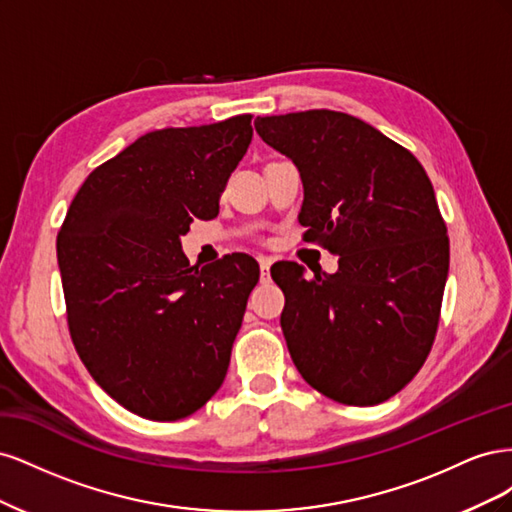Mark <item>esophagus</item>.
I'll return each instance as SVG.
<instances>
[{
  "label": "esophagus",
  "instance_id": "obj_1",
  "mask_svg": "<svg viewBox=\"0 0 512 512\" xmlns=\"http://www.w3.org/2000/svg\"><path fill=\"white\" fill-rule=\"evenodd\" d=\"M258 265H260V277H262V280H269V269L273 265V260L267 258V256H260L258 258Z\"/></svg>",
  "mask_w": 512,
  "mask_h": 512
}]
</instances>
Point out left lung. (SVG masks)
<instances>
[{"label":"left lung","mask_w":512,"mask_h":512,"mask_svg":"<svg viewBox=\"0 0 512 512\" xmlns=\"http://www.w3.org/2000/svg\"><path fill=\"white\" fill-rule=\"evenodd\" d=\"M254 126L299 168L303 239L339 256L312 280L297 262L271 269L289 292L280 322L292 361L324 397L382 404L418 374L438 331L451 254L433 185L406 147L346 113Z\"/></svg>","instance_id":"obj_1"}]
</instances>
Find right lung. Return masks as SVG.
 <instances>
[{
	"mask_svg": "<svg viewBox=\"0 0 512 512\" xmlns=\"http://www.w3.org/2000/svg\"><path fill=\"white\" fill-rule=\"evenodd\" d=\"M252 115L149 132L100 164L57 235L72 344L102 389L149 421L203 408L226 378L258 262L194 269L181 235L211 220L252 143Z\"/></svg>",
	"mask_w": 512,
	"mask_h": 512,
	"instance_id": "1",
	"label": "right lung"
}]
</instances>
